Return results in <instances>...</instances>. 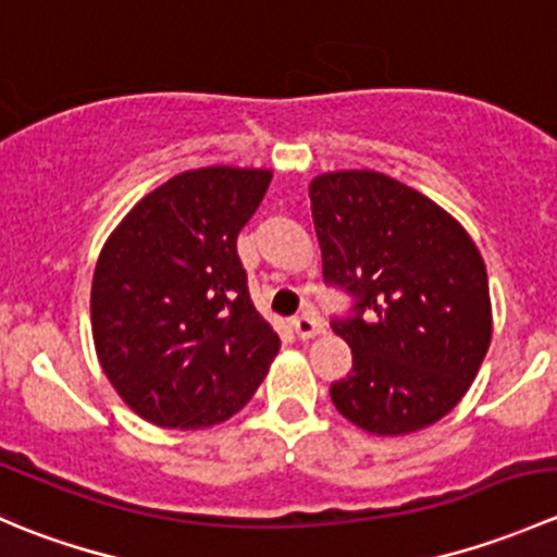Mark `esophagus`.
Returning <instances> with one entry per match:
<instances>
[{
	"instance_id": "esophagus-1",
	"label": "esophagus",
	"mask_w": 557,
	"mask_h": 557,
	"mask_svg": "<svg viewBox=\"0 0 557 557\" xmlns=\"http://www.w3.org/2000/svg\"><path fill=\"white\" fill-rule=\"evenodd\" d=\"M290 325H294V331H296V336H299V339H312V336L323 334V323H320L318 314H314V312L296 314V318L290 320Z\"/></svg>"
}]
</instances>
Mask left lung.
I'll return each mask as SVG.
<instances>
[{
  "label": "left lung",
  "instance_id": "8db88e82",
  "mask_svg": "<svg viewBox=\"0 0 557 557\" xmlns=\"http://www.w3.org/2000/svg\"><path fill=\"white\" fill-rule=\"evenodd\" d=\"M310 201L323 280L356 299L350 318L331 320L352 350L331 401L377 436L436 423L491 347L480 250L450 212L383 172L318 174Z\"/></svg>",
  "mask_w": 557,
  "mask_h": 557
}]
</instances>
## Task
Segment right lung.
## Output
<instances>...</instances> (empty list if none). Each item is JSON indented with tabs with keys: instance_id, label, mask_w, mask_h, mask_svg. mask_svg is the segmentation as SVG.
<instances>
[{
	"instance_id": "right-lung-1",
	"label": "right lung",
	"mask_w": 557,
	"mask_h": 557,
	"mask_svg": "<svg viewBox=\"0 0 557 557\" xmlns=\"http://www.w3.org/2000/svg\"><path fill=\"white\" fill-rule=\"evenodd\" d=\"M269 170L174 174L132 207L99 252L91 331L117 396L148 423L199 431L252 398L280 350L258 314L237 237Z\"/></svg>"
}]
</instances>
